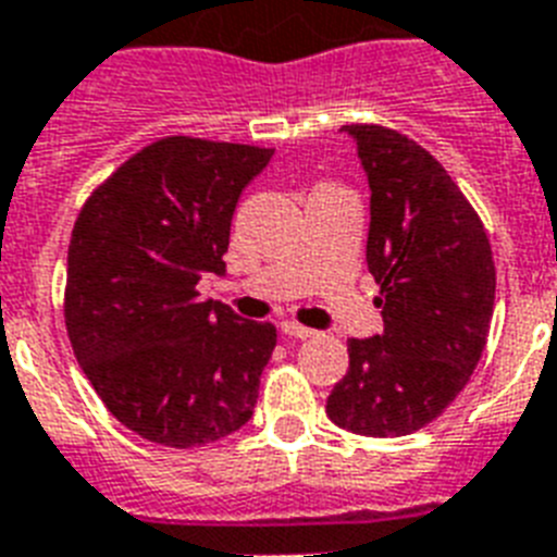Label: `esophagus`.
<instances>
[{"mask_svg":"<svg viewBox=\"0 0 557 557\" xmlns=\"http://www.w3.org/2000/svg\"><path fill=\"white\" fill-rule=\"evenodd\" d=\"M280 332L288 334V337H297V341H309V337H314V332H311V329H306V325H300V323H294V320L280 323Z\"/></svg>","mask_w":557,"mask_h":557,"instance_id":"34e87169","label":"esophagus"}]
</instances>
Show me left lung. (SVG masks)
Instances as JSON below:
<instances>
[{"mask_svg":"<svg viewBox=\"0 0 557 557\" xmlns=\"http://www.w3.org/2000/svg\"><path fill=\"white\" fill-rule=\"evenodd\" d=\"M372 188L366 263L383 334L349 341L332 423L366 437L418 432L460 395L490 337L495 263L481 216L441 162L383 125H343Z\"/></svg>","mask_w":557,"mask_h":557,"instance_id":"8db88e82","label":"left lung"}]
</instances>
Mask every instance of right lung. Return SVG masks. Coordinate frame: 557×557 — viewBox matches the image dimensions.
Listing matches in <instances>:
<instances>
[{
    "label": "right lung",
    "instance_id": "right-lung-1",
    "mask_svg": "<svg viewBox=\"0 0 557 557\" xmlns=\"http://www.w3.org/2000/svg\"><path fill=\"white\" fill-rule=\"evenodd\" d=\"M271 148L165 137L83 206L67 246L65 325L99 400L151 443L191 449L255 414L277 329L200 300L223 274L239 194Z\"/></svg>",
    "mask_w": 557,
    "mask_h": 557
}]
</instances>
